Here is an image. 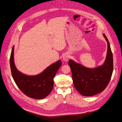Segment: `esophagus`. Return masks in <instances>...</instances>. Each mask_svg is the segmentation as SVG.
Instances as JSON below:
<instances>
[{
    "label": "esophagus",
    "mask_w": 122,
    "mask_h": 122,
    "mask_svg": "<svg viewBox=\"0 0 122 122\" xmlns=\"http://www.w3.org/2000/svg\"><path fill=\"white\" fill-rule=\"evenodd\" d=\"M63 60H64V61H68L69 60V56H68V54H65L64 56H63Z\"/></svg>",
    "instance_id": "obj_1"
}]
</instances>
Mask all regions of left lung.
Here are the masks:
<instances>
[{
  "mask_svg": "<svg viewBox=\"0 0 122 122\" xmlns=\"http://www.w3.org/2000/svg\"><path fill=\"white\" fill-rule=\"evenodd\" d=\"M107 43L106 59L104 64L97 68H88L70 60L69 65L72 74L75 88L81 95L93 96L103 91L108 84L113 72V57L110 43Z\"/></svg>",
  "mask_w": 122,
  "mask_h": 122,
  "instance_id": "obj_1",
  "label": "left lung"
}]
</instances>
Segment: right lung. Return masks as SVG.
Instances as JSON below:
<instances>
[{
	"label": "right lung",
	"instance_id": "right-lung-1",
	"mask_svg": "<svg viewBox=\"0 0 122 122\" xmlns=\"http://www.w3.org/2000/svg\"><path fill=\"white\" fill-rule=\"evenodd\" d=\"M14 46L10 56V66L12 78L23 93L29 97L34 99H42L46 97L53 87V78L61 65L59 60L50 65L43 72L35 76L25 75L19 71L15 65Z\"/></svg>",
	"mask_w": 122,
	"mask_h": 122
}]
</instances>
